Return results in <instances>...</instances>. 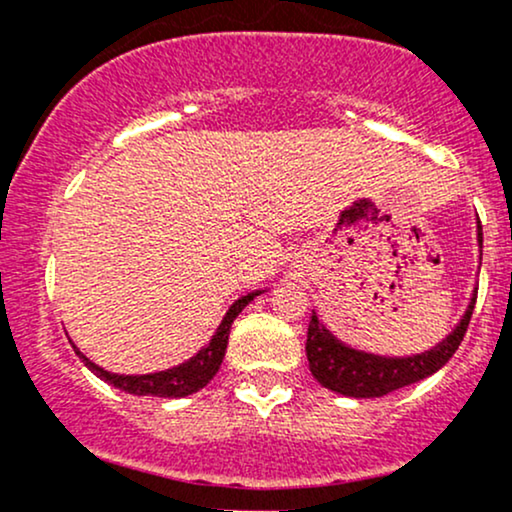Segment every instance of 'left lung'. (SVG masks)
Returning a JSON list of instances; mask_svg holds the SVG:
<instances>
[{
	"mask_svg": "<svg viewBox=\"0 0 512 512\" xmlns=\"http://www.w3.org/2000/svg\"><path fill=\"white\" fill-rule=\"evenodd\" d=\"M477 240L479 248L484 243L481 236V221H477ZM474 303H477V291H474L472 303L464 310L460 325L452 330L443 342L433 346L431 351L404 358H387L366 354V351L351 349L339 342L334 334L320 322L313 313L308 325V342H305V354H308L310 373L327 390L339 392L346 397H383L390 392L407 387L411 383L428 378L450 361L452 354L460 346L464 332H467L469 320H472Z\"/></svg>",
	"mask_w": 512,
	"mask_h": 512,
	"instance_id": "8db88e82",
	"label": "left lung"
}]
</instances>
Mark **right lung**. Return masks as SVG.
I'll use <instances>...</instances> for the list:
<instances>
[{
	"mask_svg": "<svg viewBox=\"0 0 512 512\" xmlns=\"http://www.w3.org/2000/svg\"><path fill=\"white\" fill-rule=\"evenodd\" d=\"M262 291H252L248 296L238 298L236 303L228 308V313L223 315L219 330H216L211 342L199 349V354H195L190 361L180 363V366L168 368V370H158V373H149V375H117L110 373V370H103L101 366H96L93 361L81 354L79 349L74 346V351L79 354L81 361L86 363V368L91 373H96L98 378L105 380L108 385L117 387V390H125L129 395H151V397H187L192 392L202 390L204 385L209 383L211 378L216 375V370L221 368L223 354H226V346H228V334H231V325L233 320L240 315V310L248 305L252 298L260 296Z\"/></svg>",
	"mask_w": 512,
	"mask_h": 512,
	"instance_id": "1",
	"label": "right lung"
}]
</instances>
